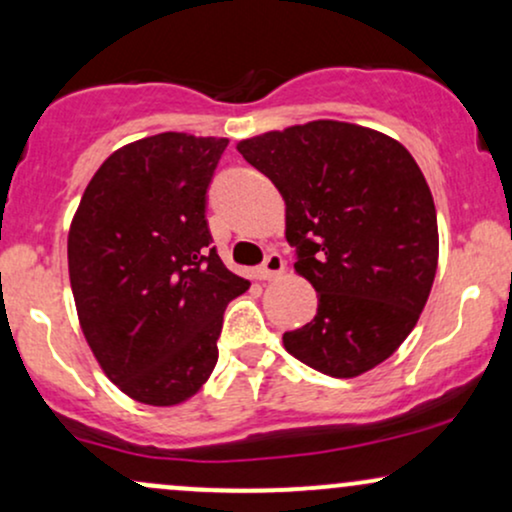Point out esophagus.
<instances>
[{"label": "esophagus", "instance_id": "34e87169", "mask_svg": "<svg viewBox=\"0 0 512 512\" xmlns=\"http://www.w3.org/2000/svg\"><path fill=\"white\" fill-rule=\"evenodd\" d=\"M284 257L281 255H276V252H272V255L267 257V260H264V264L260 269H257V279H262V281H269V279H276V276L279 274H284Z\"/></svg>", "mask_w": 512, "mask_h": 512}]
</instances>
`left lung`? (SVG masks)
Instances as JSON below:
<instances>
[{
    "label": "left lung",
    "instance_id": "8db88e82",
    "mask_svg": "<svg viewBox=\"0 0 512 512\" xmlns=\"http://www.w3.org/2000/svg\"><path fill=\"white\" fill-rule=\"evenodd\" d=\"M236 149L284 197L296 274L317 313L284 346L305 366L356 378L409 337L438 269V219L428 182L397 139L313 120L243 139Z\"/></svg>",
    "mask_w": 512,
    "mask_h": 512
}]
</instances>
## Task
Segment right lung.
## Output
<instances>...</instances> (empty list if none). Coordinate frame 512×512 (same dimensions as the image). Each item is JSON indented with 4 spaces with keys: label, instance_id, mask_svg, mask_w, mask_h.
I'll return each instance as SVG.
<instances>
[{
    "label": "right lung",
    "instance_id": "right-lung-1",
    "mask_svg": "<svg viewBox=\"0 0 512 512\" xmlns=\"http://www.w3.org/2000/svg\"><path fill=\"white\" fill-rule=\"evenodd\" d=\"M228 139L163 132L103 161L67 238L69 281L103 373L151 407L197 395L223 310L248 291L211 248L207 187Z\"/></svg>",
    "mask_w": 512,
    "mask_h": 512
}]
</instances>
